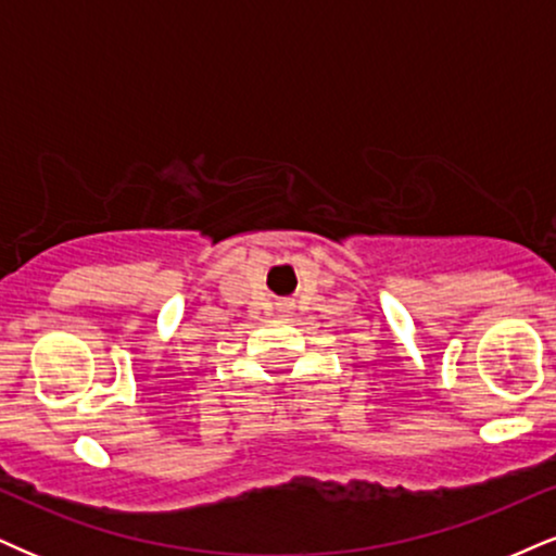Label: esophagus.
<instances>
[{"mask_svg":"<svg viewBox=\"0 0 556 556\" xmlns=\"http://www.w3.org/2000/svg\"><path fill=\"white\" fill-rule=\"evenodd\" d=\"M277 313H279V316H290V313H292V303H290V300H279V303H277Z\"/></svg>","mask_w":556,"mask_h":556,"instance_id":"1","label":"esophagus"}]
</instances>
